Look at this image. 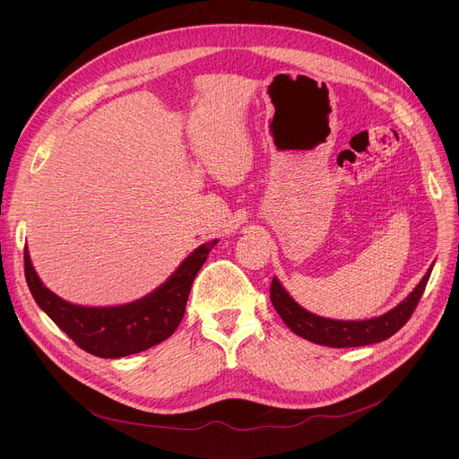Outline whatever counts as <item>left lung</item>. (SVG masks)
<instances>
[{
    "mask_svg": "<svg viewBox=\"0 0 459 459\" xmlns=\"http://www.w3.org/2000/svg\"><path fill=\"white\" fill-rule=\"evenodd\" d=\"M432 267L434 265H430L423 280L400 305L370 319L343 321V319H329V317L316 316L307 308H303L301 305H298L292 299V296L283 289V285L276 276L273 278V285H271V301L276 312L285 321V325L299 338H305L317 345L334 347V349L372 345L394 336L411 319L414 308L418 307L420 298L423 296Z\"/></svg>",
    "mask_w": 459,
    "mask_h": 459,
    "instance_id": "8db88e82",
    "label": "left lung"
}]
</instances>
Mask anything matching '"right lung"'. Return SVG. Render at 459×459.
Segmentation results:
<instances>
[{"label":"right lung","instance_id":"add662e5","mask_svg":"<svg viewBox=\"0 0 459 459\" xmlns=\"http://www.w3.org/2000/svg\"><path fill=\"white\" fill-rule=\"evenodd\" d=\"M218 239L194 248L172 276L133 303L83 307L61 299L36 274L25 247V278L38 307L80 349L98 358H123L143 352L174 334L185 314L190 287Z\"/></svg>","mask_w":459,"mask_h":459}]
</instances>
